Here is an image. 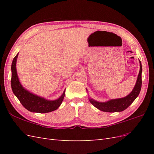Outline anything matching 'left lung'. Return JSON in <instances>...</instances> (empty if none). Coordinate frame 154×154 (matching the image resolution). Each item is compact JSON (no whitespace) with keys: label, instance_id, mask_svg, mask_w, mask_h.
Returning a JSON list of instances; mask_svg holds the SVG:
<instances>
[{"label":"left lung","instance_id":"left-lung-1","mask_svg":"<svg viewBox=\"0 0 154 154\" xmlns=\"http://www.w3.org/2000/svg\"><path fill=\"white\" fill-rule=\"evenodd\" d=\"M139 63H140V70H139L136 83L132 91L128 96L122 97V98L110 100L106 102H99L90 97L89 101L91 103L99 110L103 112H122L127 109L132 103V102L136 99V97L138 96L139 92L141 91L142 85V66L140 61H139Z\"/></svg>","mask_w":154,"mask_h":154}]
</instances>
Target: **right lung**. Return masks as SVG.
Masks as SVG:
<instances>
[{"instance_id":"1","label":"right lung","mask_w":154,"mask_h":154,"mask_svg":"<svg viewBox=\"0 0 154 154\" xmlns=\"http://www.w3.org/2000/svg\"><path fill=\"white\" fill-rule=\"evenodd\" d=\"M18 54V53L13 58L11 64V84L14 94L17 96L21 104L32 112L48 113L57 110L62 103L66 90L63 91L62 95L56 100H48L27 91L21 85L17 75L16 63Z\"/></svg>"}]
</instances>
